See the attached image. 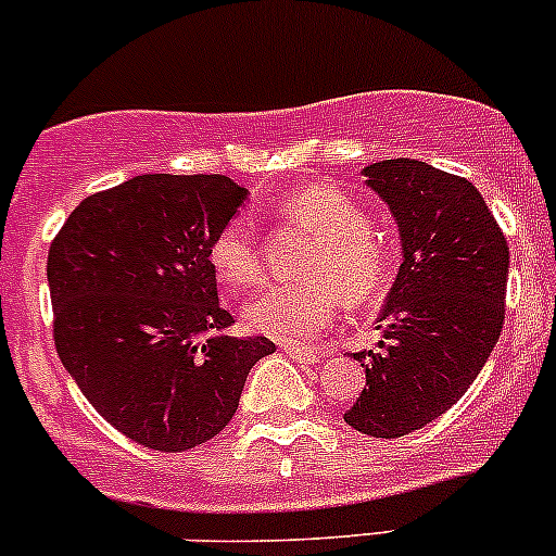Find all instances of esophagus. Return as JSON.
I'll use <instances>...</instances> for the list:
<instances>
[{
	"instance_id": "esophagus-1",
	"label": "esophagus",
	"mask_w": 556,
	"mask_h": 556,
	"mask_svg": "<svg viewBox=\"0 0 556 556\" xmlns=\"http://www.w3.org/2000/svg\"><path fill=\"white\" fill-rule=\"evenodd\" d=\"M282 350L288 352L290 357H295V361H301V363H317L319 361V352L312 350V346L293 344V341H282Z\"/></svg>"
}]
</instances>
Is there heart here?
<instances>
[{"mask_svg":"<svg viewBox=\"0 0 556 556\" xmlns=\"http://www.w3.org/2000/svg\"><path fill=\"white\" fill-rule=\"evenodd\" d=\"M282 215L317 237L304 261L301 282L266 285L244 306V325L274 339H309L346 306L382 301L395 274L392 252L371 231L366 206L336 185H309L282 201ZM210 263L226 282L255 285L263 274L255 228L233 217L210 242Z\"/></svg>","mask_w":556,"mask_h":556,"instance_id":"heart-1","label":"heart"}]
</instances>
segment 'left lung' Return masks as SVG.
Listing matches in <instances>:
<instances>
[{
	"label": "left lung",
	"instance_id": "obj_1",
	"mask_svg": "<svg viewBox=\"0 0 556 556\" xmlns=\"http://www.w3.org/2000/svg\"><path fill=\"white\" fill-rule=\"evenodd\" d=\"M401 228L403 263L379 314V350L350 352L366 387L344 422L401 439L465 395L501 339L508 242L479 190L425 161L366 166Z\"/></svg>",
	"mask_w": 556,
	"mask_h": 556
}]
</instances>
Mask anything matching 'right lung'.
I'll use <instances>...</instances> for the list:
<instances>
[{"instance_id": "right-lung-1", "label": "right lung", "mask_w": 556, "mask_h": 556, "mask_svg": "<svg viewBox=\"0 0 556 556\" xmlns=\"http://www.w3.org/2000/svg\"><path fill=\"white\" fill-rule=\"evenodd\" d=\"M247 199L223 174H142L88 195L50 242L61 363L126 439L185 452L237 414L247 374L277 346L223 336L210 242Z\"/></svg>"}]
</instances>
